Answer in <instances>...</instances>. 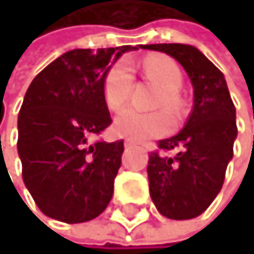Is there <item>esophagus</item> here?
Listing matches in <instances>:
<instances>
[{
	"mask_svg": "<svg viewBox=\"0 0 254 254\" xmlns=\"http://www.w3.org/2000/svg\"><path fill=\"white\" fill-rule=\"evenodd\" d=\"M124 144H126V148H127V149H130V148H135V146H136V143H135L133 140H128V138L126 140V143H124Z\"/></svg>",
	"mask_w": 254,
	"mask_h": 254,
	"instance_id": "34e87169",
	"label": "esophagus"
}]
</instances>
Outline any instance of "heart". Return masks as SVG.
Masks as SVG:
<instances>
[{"mask_svg":"<svg viewBox=\"0 0 254 254\" xmlns=\"http://www.w3.org/2000/svg\"><path fill=\"white\" fill-rule=\"evenodd\" d=\"M141 68L144 74L156 81L162 87V94L159 95L156 106L167 108L170 111H178L181 108L180 89L183 85V74L178 65L165 55H149L143 60ZM133 73L126 62H119L111 66L105 76L103 94L106 105L111 110L118 111L124 106L133 89ZM173 127V121L165 111L144 113L135 108H126L118 114L114 121V130L121 136L128 140H146V138L162 136L169 133Z\"/></svg>","mask_w":254,"mask_h":254,"instance_id":"b5f03b06","label":"heart"}]
</instances>
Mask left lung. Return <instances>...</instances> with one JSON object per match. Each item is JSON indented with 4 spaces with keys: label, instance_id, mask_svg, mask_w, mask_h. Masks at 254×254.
Here are the masks:
<instances>
[{
    "label": "left lung",
    "instance_id": "1",
    "mask_svg": "<svg viewBox=\"0 0 254 254\" xmlns=\"http://www.w3.org/2000/svg\"><path fill=\"white\" fill-rule=\"evenodd\" d=\"M144 49L170 55L194 87V106L178 135L157 143L149 154V194L160 215L191 219L202 215L221 191L237 136L236 106L224 74L188 44H149Z\"/></svg>",
    "mask_w": 254,
    "mask_h": 254
}]
</instances>
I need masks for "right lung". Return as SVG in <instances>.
Returning <instances> with one entry per match:
<instances>
[{
    "mask_svg": "<svg viewBox=\"0 0 254 254\" xmlns=\"http://www.w3.org/2000/svg\"><path fill=\"white\" fill-rule=\"evenodd\" d=\"M138 47L69 51L31 81L18 113L17 149L25 186L46 216L85 223L110 203L124 141L90 138L111 124L103 94L111 63Z\"/></svg>",
    "mask_w": 254,
    "mask_h": 254,
    "instance_id": "right-lung-1",
    "label": "right lung"
}]
</instances>
